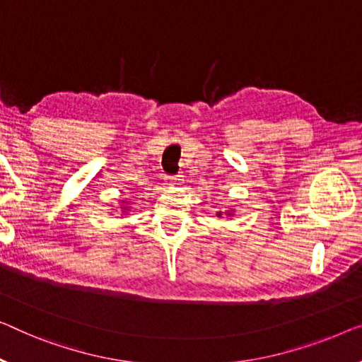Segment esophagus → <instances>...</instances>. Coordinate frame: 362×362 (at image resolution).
<instances>
[{
    "label": "esophagus",
    "mask_w": 362,
    "mask_h": 362,
    "mask_svg": "<svg viewBox=\"0 0 362 362\" xmlns=\"http://www.w3.org/2000/svg\"><path fill=\"white\" fill-rule=\"evenodd\" d=\"M182 182H183L182 175H169V177H167V183H169V185H180Z\"/></svg>",
    "instance_id": "34e87169"
}]
</instances>
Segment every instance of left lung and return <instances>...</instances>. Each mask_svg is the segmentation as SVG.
I'll return each instance as SVG.
<instances>
[{
    "instance_id": "1",
    "label": "left lung",
    "mask_w": 362,
    "mask_h": 362,
    "mask_svg": "<svg viewBox=\"0 0 362 362\" xmlns=\"http://www.w3.org/2000/svg\"><path fill=\"white\" fill-rule=\"evenodd\" d=\"M219 216H221V213H219Z\"/></svg>"
}]
</instances>
